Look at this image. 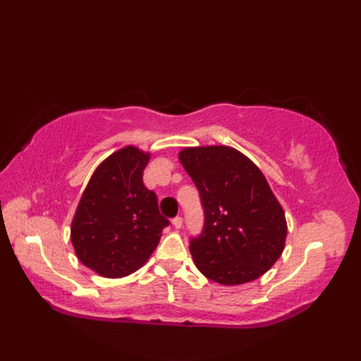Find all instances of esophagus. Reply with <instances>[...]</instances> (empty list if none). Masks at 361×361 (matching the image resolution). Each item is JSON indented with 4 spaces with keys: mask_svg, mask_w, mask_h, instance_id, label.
Listing matches in <instances>:
<instances>
[{
    "mask_svg": "<svg viewBox=\"0 0 361 361\" xmlns=\"http://www.w3.org/2000/svg\"><path fill=\"white\" fill-rule=\"evenodd\" d=\"M172 225H173L176 229H180V228L183 226V219H181V217H175V219L172 220Z\"/></svg>",
    "mask_w": 361,
    "mask_h": 361,
    "instance_id": "1",
    "label": "esophagus"
}]
</instances>
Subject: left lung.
<instances>
[{"instance_id": "left-lung-1", "label": "left lung", "mask_w": 361, "mask_h": 361, "mask_svg": "<svg viewBox=\"0 0 361 361\" xmlns=\"http://www.w3.org/2000/svg\"><path fill=\"white\" fill-rule=\"evenodd\" d=\"M178 159L204 209L203 233L189 247L195 267L221 286L265 274L286 247L287 220L260 169L228 145L186 147Z\"/></svg>"}]
</instances>
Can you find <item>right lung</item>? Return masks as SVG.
<instances>
[{"mask_svg": "<svg viewBox=\"0 0 361 361\" xmlns=\"http://www.w3.org/2000/svg\"><path fill=\"white\" fill-rule=\"evenodd\" d=\"M150 152L126 145L91 175L71 221L80 262L99 276L124 278L147 262L169 220L142 183Z\"/></svg>", "mask_w": 361, "mask_h": 361, "instance_id": "obj_1", "label": "right lung"}]
</instances>
